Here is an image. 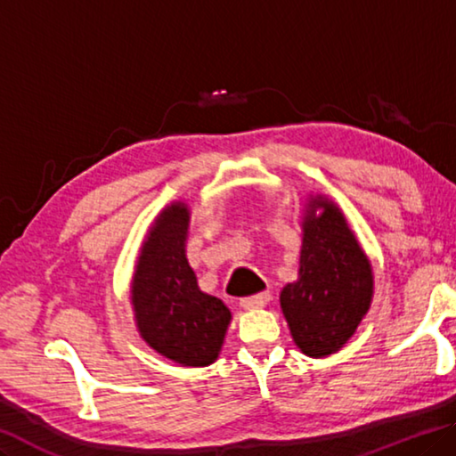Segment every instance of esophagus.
I'll list each match as a JSON object with an SVG mask.
<instances>
[{"instance_id":"esophagus-1","label":"esophagus","mask_w":456,"mask_h":456,"mask_svg":"<svg viewBox=\"0 0 456 456\" xmlns=\"http://www.w3.org/2000/svg\"><path fill=\"white\" fill-rule=\"evenodd\" d=\"M267 300H270V292H259L256 296H248V298H241L240 305L245 310H256V308H264L267 305Z\"/></svg>"}]
</instances>
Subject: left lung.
<instances>
[{"instance_id": "left-lung-1", "label": "left lung", "mask_w": 456, "mask_h": 456, "mask_svg": "<svg viewBox=\"0 0 456 456\" xmlns=\"http://www.w3.org/2000/svg\"><path fill=\"white\" fill-rule=\"evenodd\" d=\"M373 296L371 264L335 202L313 197L302 221L298 280L280 306L294 343L308 357H327L349 341Z\"/></svg>"}]
</instances>
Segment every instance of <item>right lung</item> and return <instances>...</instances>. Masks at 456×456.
I'll return each instance as SVG.
<instances>
[{
  "label": "right lung",
  "mask_w": 456,
  "mask_h": 456,
  "mask_svg": "<svg viewBox=\"0 0 456 456\" xmlns=\"http://www.w3.org/2000/svg\"><path fill=\"white\" fill-rule=\"evenodd\" d=\"M189 223L184 202L158 215L137 257L132 305L137 330L151 349L184 367H205L219 357L231 313L197 284L184 251Z\"/></svg>",
  "instance_id": "add662e5"
}]
</instances>
